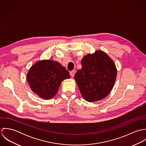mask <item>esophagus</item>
<instances>
[{"instance_id":"esophagus-1","label":"esophagus","mask_w":146,"mask_h":146,"mask_svg":"<svg viewBox=\"0 0 146 146\" xmlns=\"http://www.w3.org/2000/svg\"><path fill=\"white\" fill-rule=\"evenodd\" d=\"M75 71H70V76H71V77H74V75H75Z\"/></svg>"}]
</instances>
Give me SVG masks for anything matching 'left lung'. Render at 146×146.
Segmentation results:
<instances>
[{
    "mask_svg": "<svg viewBox=\"0 0 146 146\" xmlns=\"http://www.w3.org/2000/svg\"><path fill=\"white\" fill-rule=\"evenodd\" d=\"M81 63L82 68L74 78L83 97L90 102L104 99L110 93L116 79L115 63L102 50L87 54Z\"/></svg>",
    "mask_w": 146,
    "mask_h": 146,
    "instance_id": "8db88e82",
    "label": "left lung"
}]
</instances>
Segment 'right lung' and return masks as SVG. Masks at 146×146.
Wrapping results in <instances>:
<instances>
[{"instance_id":"right-lung-1","label":"right lung","mask_w":146,"mask_h":146,"mask_svg":"<svg viewBox=\"0 0 146 146\" xmlns=\"http://www.w3.org/2000/svg\"><path fill=\"white\" fill-rule=\"evenodd\" d=\"M26 78L34 93L42 99L50 100L57 93L62 82L70 76L60 63L48 60L33 65Z\"/></svg>"}]
</instances>
